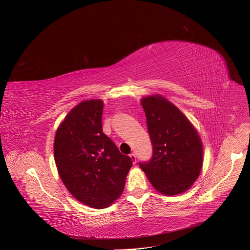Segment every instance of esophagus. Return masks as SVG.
Segmentation results:
<instances>
[{"instance_id":"34e87169","label":"esophagus","mask_w":250,"mask_h":250,"mask_svg":"<svg viewBox=\"0 0 250 250\" xmlns=\"http://www.w3.org/2000/svg\"><path fill=\"white\" fill-rule=\"evenodd\" d=\"M130 158H131V160L133 161V163L135 165V163H136V155H135L134 153H131L130 154Z\"/></svg>"}]
</instances>
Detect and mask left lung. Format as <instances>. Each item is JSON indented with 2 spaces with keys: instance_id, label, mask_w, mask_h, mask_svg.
I'll list each match as a JSON object with an SVG mask.
<instances>
[{
  "instance_id": "8db88e82",
  "label": "left lung",
  "mask_w": 250,
  "mask_h": 250,
  "mask_svg": "<svg viewBox=\"0 0 250 250\" xmlns=\"http://www.w3.org/2000/svg\"><path fill=\"white\" fill-rule=\"evenodd\" d=\"M153 146L149 161L140 168L159 192L182 194L200 175L203 147L198 132L184 114L160 95L141 99Z\"/></svg>"
}]
</instances>
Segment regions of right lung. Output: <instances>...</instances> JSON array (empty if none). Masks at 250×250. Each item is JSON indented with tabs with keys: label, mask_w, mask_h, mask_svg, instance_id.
Listing matches in <instances>:
<instances>
[{
	"label": "right lung",
	"mask_w": 250,
	"mask_h": 250,
	"mask_svg": "<svg viewBox=\"0 0 250 250\" xmlns=\"http://www.w3.org/2000/svg\"><path fill=\"white\" fill-rule=\"evenodd\" d=\"M104 103L78 104L60 125L54 159L62 183L76 200L94 208H108L123 194L133 165L103 132Z\"/></svg>",
	"instance_id": "1"
}]
</instances>
